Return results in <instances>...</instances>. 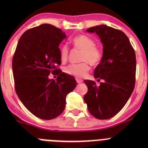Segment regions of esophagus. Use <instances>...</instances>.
Here are the masks:
<instances>
[{"label":"esophagus","mask_w":148,"mask_h":148,"mask_svg":"<svg viewBox=\"0 0 148 148\" xmlns=\"http://www.w3.org/2000/svg\"><path fill=\"white\" fill-rule=\"evenodd\" d=\"M76 80H77V82L78 84H80L82 82H83V80L81 79H79V78H77L76 79Z\"/></svg>","instance_id":"esophagus-1"}]
</instances>
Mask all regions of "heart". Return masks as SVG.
Returning a JSON list of instances; mask_svg holds the SVG:
<instances>
[{
	"instance_id": "heart-1",
	"label": "heart",
	"mask_w": 148,
	"mask_h": 148,
	"mask_svg": "<svg viewBox=\"0 0 148 148\" xmlns=\"http://www.w3.org/2000/svg\"><path fill=\"white\" fill-rule=\"evenodd\" d=\"M72 44L76 49L82 50L80 61H83V62L77 64H69L64 69V71L77 78H82L86 76L89 71L88 63L92 66L98 65L102 60V53L100 49L95 46V41L87 36H77L73 38ZM68 46H62L60 49L61 60L65 62L68 58Z\"/></svg>"
}]
</instances>
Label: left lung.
Here are the masks:
<instances>
[{"label":"left lung","instance_id":"1","mask_svg":"<svg viewBox=\"0 0 148 148\" xmlns=\"http://www.w3.org/2000/svg\"><path fill=\"white\" fill-rule=\"evenodd\" d=\"M103 44L102 60L95 68L94 77L100 82L84 80L88 92L84 97L89 113L99 120L114 117L123 108L135 88L136 56L125 33L107 25L91 27Z\"/></svg>","mask_w":148,"mask_h":148}]
</instances>
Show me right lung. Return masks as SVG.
Listing matches in <instances>:
<instances>
[{"label":"right lung","instance_id":"right-lung-1","mask_svg":"<svg viewBox=\"0 0 148 148\" xmlns=\"http://www.w3.org/2000/svg\"><path fill=\"white\" fill-rule=\"evenodd\" d=\"M65 33L50 24L28 30L21 36L12 62L15 89L23 105L34 115L52 120L64 110L66 97L76 87L74 77L62 72L60 43ZM50 73L58 75L50 80Z\"/></svg>","mask_w":148,"mask_h":148}]
</instances>
